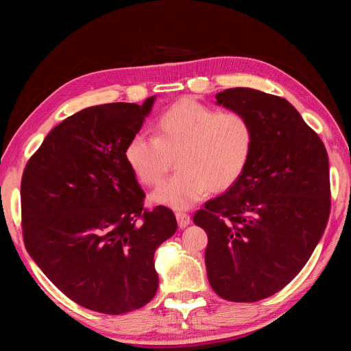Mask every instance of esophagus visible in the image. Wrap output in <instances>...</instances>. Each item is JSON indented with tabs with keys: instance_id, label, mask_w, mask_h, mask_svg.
Returning a JSON list of instances; mask_svg holds the SVG:
<instances>
[{
	"instance_id": "1",
	"label": "esophagus",
	"mask_w": 351,
	"mask_h": 351,
	"mask_svg": "<svg viewBox=\"0 0 351 351\" xmlns=\"http://www.w3.org/2000/svg\"><path fill=\"white\" fill-rule=\"evenodd\" d=\"M176 218H177V222H178V227L180 228H184V227H187L190 224V215L186 214V212H177Z\"/></svg>"
}]
</instances>
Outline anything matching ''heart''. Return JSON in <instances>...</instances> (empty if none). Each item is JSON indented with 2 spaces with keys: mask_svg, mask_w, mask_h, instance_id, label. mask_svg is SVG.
Instances as JSON below:
<instances>
[{
  "mask_svg": "<svg viewBox=\"0 0 351 351\" xmlns=\"http://www.w3.org/2000/svg\"><path fill=\"white\" fill-rule=\"evenodd\" d=\"M254 129L236 110L219 111L192 98L173 104L158 117L155 136L136 133L125 161L145 186H158L176 164L178 171L152 195L158 204L187 209L209 192L234 186L250 162Z\"/></svg>",
  "mask_w": 351,
  "mask_h": 351,
  "instance_id": "heart-1",
  "label": "heart"
}]
</instances>
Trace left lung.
Listing matches in <instances>:
<instances>
[{
  "mask_svg": "<svg viewBox=\"0 0 351 351\" xmlns=\"http://www.w3.org/2000/svg\"><path fill=\"white\" fill-rule=\"evenodd\" d=\"M254 129L250 162L239 182L193 215L208 234L209 284L230 302L280 291L309 261L331 210L328 154L319 136L284 98L250 88L217 93Z\"/></svg>",
  "mask_w": 351,
  "mask_h": 351,
  "instance_id": "obj_1",
  "label": "left lung"
}]
</instances>
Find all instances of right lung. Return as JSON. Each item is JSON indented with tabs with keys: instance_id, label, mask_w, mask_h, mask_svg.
Listing matches in <instances>:
<instances>
[{
	"instance_id": "obj_1",
	"label": "right lung",
	"mask_w": 351,
	"mask_h": 351,
	"mask_svg": "<svg viewBox=\"0 0 351 351\" xmlns=\"http://www.w3.org/2000/svg\"><path fill=\"white\" fill-rule=\"evenodd\" d=\"M152 104L154 97L112 102L67 117L23 171L26 250L60 291L95 312L121 315L149 303L155 250L177 230L171 209L143 206L124 155Z\"/></svg>"
}]
</instances>
